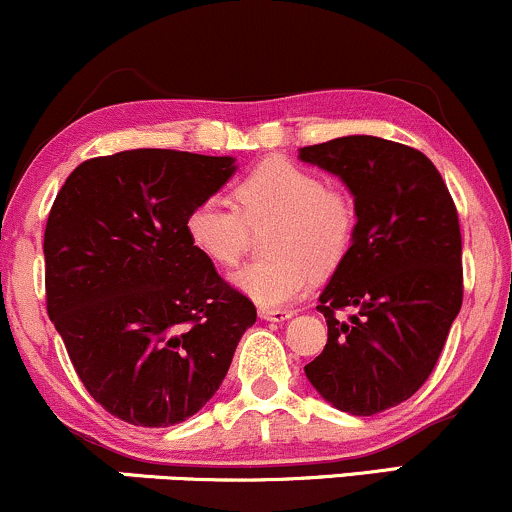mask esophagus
<instances>
[{"instance_id": "34e87169", "label": "esophagus", "mask_w": 512, "mask_h": 512, "mask_svg": "<svg viewBox=\"0 0 512 512\" xmlns=\"http://www.w3.org/2000/svg\"><path fill=\"white\" fill-rule=\"evenodd\" d=\"M258 316L263 318V321H270V323H285L290 321L294 316V311H287V309H258Z\"/></svg>"}]
</instances>
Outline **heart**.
<instances>
[{
	"instance_id": "obj_1",
	"label": "heart",
	"mask_w": 512,
	"mask_h": 512,
	"mask_svg": "<svg viewBox=\"0 0 512 512\" xmlns=\"http://www.w3.org/2000/svg\"><path fill=\"white\" fill-rule=\"evenodd\" d=\"M234 206L206 196L186 215V237L206 261L230 268L249 244V227H266V254L232 275V285L263 309H282L314 285V270L330 273L350 251L357 210L352 198L323 184L299 162L266 158L234 184Z\"/></svg>"
}]
</instances>
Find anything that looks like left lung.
<instances>
[{
  "mask_svg": "<svg viewBox=\"0 0 512 512\" xmlns=\"http://www.w3.org/2000/svg\"><path fill=\"white\" fill-rule=\"evenodd\" d=\"M299 158L345 182L357 230L316 309L328 342L304 374L323 400L371 417L410 400L462 306L458 210L434 162L378 136H342ZM354 308L347 322L334 311Z\"/></svg>",
  "mask_w": 512,
  "mask_h": 512,
  "instance_id": "left-lung-1",
  "label": "left lung"
}]
</instances>
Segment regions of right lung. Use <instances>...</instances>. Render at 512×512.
Instances as JSON below:
<instances>
[{
	"label": "right lung",
	"mask_w": 512,
	"mask_h": 512,
	"mask_svg": "<svg viewBox=\"0 0 512 512\" xmlns=\"http://www.w3.org/2000/svg\"><path fill=\"white\" fill-rule=\"evenodd\" d=\"M234 158L136 148L81 162L45 227L47 314L78 378L134 426H172L220 388L249 297L191 246L186 215Z\"/></svg>",
	"instance_id": "obj_1"
}]
</instances>
